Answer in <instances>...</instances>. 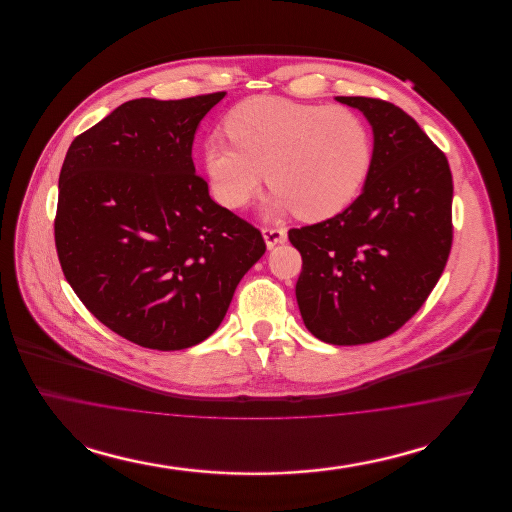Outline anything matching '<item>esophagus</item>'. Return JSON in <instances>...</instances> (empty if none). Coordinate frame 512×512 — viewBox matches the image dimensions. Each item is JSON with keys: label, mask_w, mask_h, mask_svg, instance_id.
<instances>
[{"label": "esophagus", "mask_w": 512, "mask_h": 512, "mask_svg": "<svg viewBox=\"0 0 512 512\" xmlns=\"http://www.w3.org/2000/svg\"><path fill=\"white\" fill-rule=\"evenodd\" d=\"M263 236H265L268 249H272L278 244H284L288 240V234H286L284 228H272V226L263 228Z\"/></svg>", "instance_id": "1"}]
</instances>
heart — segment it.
<instances>
[{
  "label": "heart",
  "instance_id": "heart-1",
  "mask_svg": "<svg viewBox=\"0 0 512 512\" xmlns=\"http://www.w3.org/2000/svg\"><path fill=\"white\" fill-rule=\"evenodd\" d=\"M226 132L230 140L207 142L205 169L228 209H242L267 178L272 213L328 219L359 195L372 167L368 124L347 107L257 96L230 111Z\"/></svg>",
  "mask_w": 512,
  "mask_h": 512
}]
</instances>
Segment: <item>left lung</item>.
I'll use <instances>...</instances> for the list:
<instances>
[{
	"label": "left lung",
	"mask_w": 512,
	"mask_h": 512,
	"mask_svg": "<svg viewBox=\"0 0 512 512\" xmlns=\"http://www.w3.org/2000/svg\"><path fill=\"white\" fill-rule=\"evenodd\" d=\"M374 132L363 194L332 219L292 228L303 267L295 297L309 332L361 345L397 332L424 305L453 244L445 153L390 101L338 98Z\"/></svg>",
	"instance_id": "1"
}]
</instances>
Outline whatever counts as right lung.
<instances>
[{"label": "right lung", "instance_id": "right-lung-1", "mask_svg": "<svg viewBox=\"0 0 512 512\" xmlns=\"http://www.w3.org/2000/svg\"><path fill=\"white\" fill-rule=\"evenodd\" d=\"M224 96L126 101L74 138L61 167L63 274L101 324L147 349L207 340L267 251L195 174L197 124Z\"/></svg>", "mask_w": 512, "mask_h": 512}]
</instances>
